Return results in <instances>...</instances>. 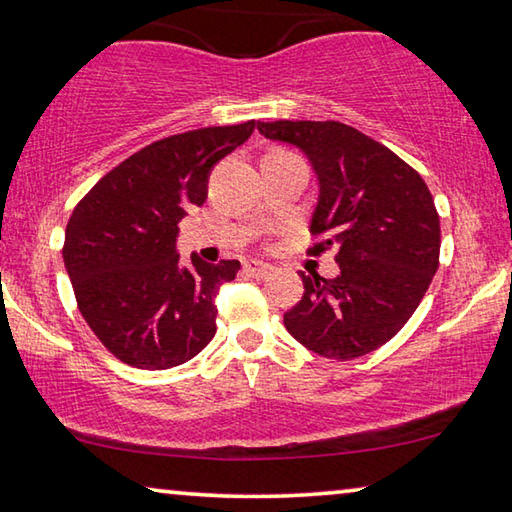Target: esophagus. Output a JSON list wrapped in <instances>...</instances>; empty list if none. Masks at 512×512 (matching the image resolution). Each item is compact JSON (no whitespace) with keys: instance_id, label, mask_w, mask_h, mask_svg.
<instances>
[{"instance_id":"1","label":"esophagus","mask_w":512,"mask_h":512,"mask_svg":"<svg viewBox=\"0 0 512 512\" xmlns=\"http://www.w3.org/2000/svg\"><path fill=\"white\" fill-rule=\"evenodd\" d=\"M244 271H246L250 277H257V280H262V277L271 275L273 266H271V264H264V262H246V264H244Z\"/></svg>"}]
</instances>
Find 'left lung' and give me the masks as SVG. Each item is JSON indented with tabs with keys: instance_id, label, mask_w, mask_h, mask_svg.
I'll return each instance as SVG.
<instances>
[{
	"instance_id": "obj_1",
	"label": "left lung",
	"mask_w": 512,
	"mask_h": 512,
	"mask_svg": "<svg viewBox=\"0 0 512 512\" xmlns=\"http://www.w3.org/2000/svg\"><path fill=\"white\" fill-rule=\"evenodd\" d=\"M266 140L296 146L318 180L309 232L336 246L339 275L300 273L305 293L284 314L298 343L327 359L377 350L418 309L438 271L440 219L420 173L339 121H259Z\"/></svg>"
}]
</instances>
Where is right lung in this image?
<instances>
[{
	"mask_svg": "<svg viewBox=\"0 0 512 512\" xmlns=\"http://www.w3.org/2000/svg\"><path fill=\"white\" fill-rule=\"evenodd\" d=\"M255 121L164 137L106 173L74 207L63 262L85 323L119 361L167 370L216 334L219 289L241 264L178 253V223L207 198L214 164Z\"/></svg>",
	"mask_w": 512,
	"mask_h": 512,
	"instance_id": "add662e5",
	"label": "right lung"
}]
</instances>
